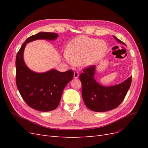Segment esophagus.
Masks as SVG:
<instances>
[{
    "label": "esophagus",
    "mask_w": 148,
    "mask_h": 148,
    "mask_svg": "<svg viewBox=\"0 0 148 148\" xmlns=\"http://www.w3.org/2000/svg\"><path fill=\"white\" fill-rule=\"evenodd\" d=\"M79 77V73L78 72H77V71H75V72H74V75H73V78L75 79H77Z\"/></svg>",
    "instance_id": "34e87169"
}]
</instances>
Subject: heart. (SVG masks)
Listing matches in <instances>:
<instances>
[{"mask_svg": "<svg viewBox=\"0 0 148 148\" xmlns=\"http://www.w3.org/2000/svg\"><path fill=\"white\" fill-rule=\"evenodd\" d=\"M107 49L106 42L102 40L79 36L67 44L64 60L71 67L83 65H95L105 55Z\"/></svg>", "mask_w": 148, "mask_h": 148, "instance_id": "obj_1", "label": "heart"}]
</instances>
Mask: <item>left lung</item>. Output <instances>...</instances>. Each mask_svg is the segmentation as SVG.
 I'll return each instance as SVG.
<instances>
[{"mask_svg": "<svg viewBox=\"0 0 148 148\" xmlns=\"http://www.w3.org/2000/svg\"><path fill=\"white\" fill-rule=\"evenodd\" d=\"M119 43L125 45L113 36ZM96 66H89L79 75L82 84V97L85 105L95 112H106L114 109L122 103L132 83V77L112 86H104L95 79Z\"/></svg>", "mask_w": 148, "mask_h": 148, "instance_id": "left-lung-1", "label": "left lung"}]
</instances>
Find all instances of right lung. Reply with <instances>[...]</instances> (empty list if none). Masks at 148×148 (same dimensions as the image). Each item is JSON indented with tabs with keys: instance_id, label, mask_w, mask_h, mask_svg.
I'll return each instance as SVG.
<instances>
[{
	"instance_id": "1",
	"label": "right lung",
	"mask_w": 148,
	"mask_h": 148,
	"mask_svg": "<svg viewBox=\"0 0 148 148\" xmlns=\"http://www.w3.org/2000/svg\"><path fill=\"white\" fill-rule=\"evenodd\" d=\"M56 33L39 32L29 37L21 46L16 57V83L18 89L25 102L30 107L41 112L56 109L62 92L73 77V70L61 72L54 69L46 72H36L29 69L23 59L26 45L38 39L54 41Z\"/></svg>"
}]
</instances>
